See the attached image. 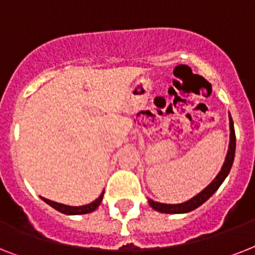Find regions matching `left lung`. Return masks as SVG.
I'll use <instances>...</instances> for the list:
<instances>
[{
    "label": "left lung",
    "mask_w": 255,
    "mask_h": 255,
    "mask_svg": "<svg viewBox=\"0 0 255 255\" xmlns=\"http://www.w3.org/2000/svg\"><path fill=\"white\" fill-rule=\"evenodd\" d=\"M229 126H230V143H229V149H228V153H226L225 163L222 165L221 170L218 172V174L216 176L213 181L210 182L209 185L206 186L205 189L200 192L197 196H194L190 200L185 202H181V204H161V202L153 201V200H148L149 202V206L153 208L155 210L160 212V213H169V214H178V213H188V212H192L198 206H201L206 200H209L216 190L220 188L224 180L226 178V176L229 174L230 169H232V165H233L234 161V153H236V132H234V126H233V119L232 116L229 115Z\"/></svg>",
    "instance_id": "8db88e82"
}]
</instances>
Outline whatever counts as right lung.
<instances>
[{
	"mask_svg": "<svg viewBox=\"0 0 255 255\" xmlns=\"http://www.w3.org/2000/svg\"><path fill=\"white\" fill-rule=\"evenodd\" d=\"M103 194H104V190H103V193L100 194L95 201H92L91 204H87V205H83V206H70V205H65V204H59V202L50 201V200H47V198L45 197H41V198L46 202V204H49L50 206H53L54 209H57L58 212L69 214V216H74V214H87L94 212V210L100 205L102 200H103Z\"/></svg>",
	"mask_w": 255,
	"mask_h": 255,
	"instance_id": "obj_1",
	"label": "right lung"
}]
</instances>
